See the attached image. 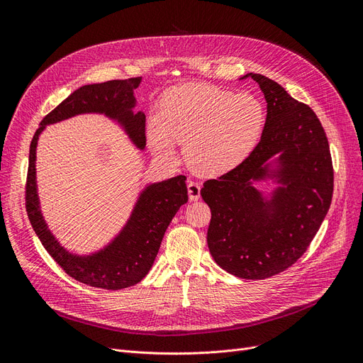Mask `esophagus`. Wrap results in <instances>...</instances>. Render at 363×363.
I'll return each instance as SVG.
<instances>
[{
	"label": "esophagus",
	"mask_w": 363,
	"mask_h": 363,
	"mask_svg": "<svg viewBox=\"0 0 363 363\" xmlns=\"http://www.w3.org/2000/svg\"><path fill=\"white\" fill-rule=\"evenodd\" d=\"M200 191H201V185L199 182H188V197L191 201H197L200 199Z\"/></svg>",
	"instance_id": "esophagus-1"
}]
</instances>
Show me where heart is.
<instances>
[{
    "mask_svg": "<svg viewBox=\"0 0 363 363\" xmlns=\"http://www.w3.org/2000/svg\"><path fill=\"white\" fill-rule=\"evenodd\" d=\"M263 123L264 111L255 95L184 84L166 92L160 114L148 122L147 140L163 159L175 157L177 143L186 144V162L196 172L222 175L253 151Z\"/></svg>",
    "mask_w": 363,
    "mask_h": 363,
    "instance_id": "obj_1",
    "label": "heart"
}]
</instances>
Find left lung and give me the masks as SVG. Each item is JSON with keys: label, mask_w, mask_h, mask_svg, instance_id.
Segmentation results:
<instances>
[{"label": "left lung", "mask_w": 363, "mask_h": 363, "mask_svg": "<svg viewBox=\"0 0 363 363\" xmlns=\"http://www.w3.org/2000/svg\"><path fill=\"white\" fill-rule=\"evenodd\" d=\"M245 78L259 84L268 103L262 138L237 167L206 181L200 194L212 212L207 245L215 262L238 278L264 279L308 250L331 206L334 170L315 111L263 74ZM268 177L280 186L264 198L252 182Z\"/></svg>", "instance_id": "obj_1"}]
</instances>
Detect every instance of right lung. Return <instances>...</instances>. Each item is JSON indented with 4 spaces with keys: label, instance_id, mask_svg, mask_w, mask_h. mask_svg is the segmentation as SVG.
Instances as JSON below:
<instances>
[{
    "label": "right lung",
    "instance_id": "obj_1",
    "mask_svg": "<svg viewBox=\"0 0 363 363\" xmlns=\"http://www.w3.org/2000/svg\"><path fill=\"white\" fill-rule=\"evenodd\" d=\"M141 78L84 85L72 92L41 121L29 148L26 179V212L33 231L50 256L73 279L103 290H121L138 284L151 269L163 235L179 207L188 201L184 175L150 184L140 194L123 230L104 249L88 256L69 253L48 230L36 191V145L47 125L84 113H100L116 121L140 150L145 147V114L133 111V89Z\"/></svg>",
    "mask_w": 363,
    "mask_h": 363
}]
</instances>
